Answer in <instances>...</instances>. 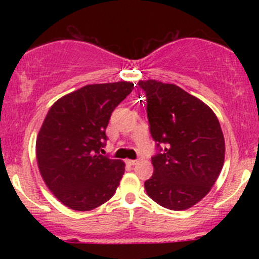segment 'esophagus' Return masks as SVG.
<instances>
[{
  "mask_svg": "<svg viewBox=\"0 0 259 259\" xmlns=\"http://www.w3.org/2000/svg\"><path fill=\"white\" fill-rule=\"evenodd\" d=\"M138 162H139L138 159H127V160H126L127 164H130V165H135V164H138Z\"/></svg>",
  "mask_w": 259,
  "mask_h": 259,
  "instance_id": "1",
  "label": "esophagus"
}]
</instances>
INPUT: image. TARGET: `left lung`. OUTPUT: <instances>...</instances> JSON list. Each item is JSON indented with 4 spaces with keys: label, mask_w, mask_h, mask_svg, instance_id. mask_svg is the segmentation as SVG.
Masks as SVG:
<instances>
[{
    "label": "left lung",
    "mask_w": 259,
    "mask_h": 259,
    "mask_svg": "<svg viewBox=\"0 0 259 259\" xmlns=\"http://www.w3.org/2000/svg\"><path fill=\"white\" fill-rule=\"evenodd\" d=\"M146 92L150 132L164 150L152 158L153 174L145 181L148 197L171 210L198 203L221 174L225 141L214 112L174 84L140 80Z\"/></svg>",
    "instance_id": "left-lung-1"
}]
</instances>
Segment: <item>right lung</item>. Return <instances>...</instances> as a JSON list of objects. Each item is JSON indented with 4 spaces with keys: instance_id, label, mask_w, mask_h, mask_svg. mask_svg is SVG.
I'll return each instance as SVG.
<instances>
[{
    "instance_id": "right-lung-1",
    "label": "right lung",
    "mask_w": 259,
    "mask_h": 259,
    "mask_svg": "<svg viewBox=\"0 0 259 259\" xmlns=\"http://www.w3.org/2000/svg\"><path fill=\"white\" fill-rule=\"evenodd\" d=\"M127 81L86 85L53 103L36 139L41 177L59 202L78 212L114 195L125 163L100 154L114 108L133 91Z\"/></svg>"
}]
</instances>
